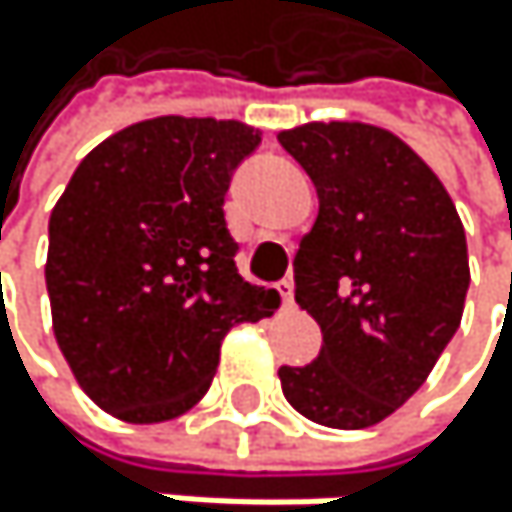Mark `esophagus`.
Wrapping results in <instances>:
<instances>
[{
    "instance_id": "34e87169",
    "label": "esophagus",
    "mask_w": 512,
    "mask_h": 512,
    "mask_svg": "<svg viewBox=\"0 0 512 512\" xmlns=\"http://www.w3.org/2000/svg\"><path fill=\"white\" fill-rule=\"evenodd\" d=\"M276 291H279V298H282V307H291L294 304V282L291 279H282L276 285Z\"/></svg>"
}]
</instances>
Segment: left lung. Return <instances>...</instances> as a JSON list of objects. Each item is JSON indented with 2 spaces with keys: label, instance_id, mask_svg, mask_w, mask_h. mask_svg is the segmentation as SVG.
<instances>
[{
  "label": "left lung",
  "instance_id": "obj_1",
  "mask_svg": "<svg viewBox=\"0 0 512 512\" xmlns=\"http://www.w3.org/2000/svg\"><path fill=\"white\" fill-rule=\"evenodd\" d=\"M319 196L294 254V301L322 328L304 368H279L304 418L375 427L415 396L464 316L467 236L436 171L402 137L368 122L279 131Z\"/></svg>",
  "mask_w": 512,
  "mask_h": 512
}]
</instances>
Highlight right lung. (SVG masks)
I'll list each match as a JSON object with an SVG mask.
<instances>
[{
  "instance_id": "obj_1",
  "label": "right lung",
  "mask_w": 512,
  "mask_h": 512,
  "mask_svg": "<svg viewBox=\"0 0 512 512\" xmlns=\"http://www.w3.org/2000/svg\"><path fill=\"white\" fill-rule=\"evenodd\" d=\"M261 128L156 116L97 144L51 208L45 285L73 378L128 424L181 418L211 387L239 322L279 291L236 270L224 196Z\"/></svg>"
}]
</instances>
